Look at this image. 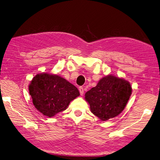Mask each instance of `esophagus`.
I'll list each match as a JSON object with an SVG mask.
<instances>
[{
	"label": "esophagus",
	"mask_w": 160,
	"mask_h": 160,
	"mask_svg": "<svg viewBox=\"0 0 160 160\" xmlns=\"http://www.w3.org/2000/svg\"><path fill=\"white\" fill-rule=\"evenodd\" d=\"M79 91H80V93L81 95H83V93H84V88L83 87H79Z\"/></svg>",
	"instance_id": "34e87169"
}]
</instances>
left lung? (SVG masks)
<instances>
[{
	"label": "left lung",
	"mask_w": 160,
	"mask_h": 160,
	"mask_svg": "<svg viewBox=\"0 0 160 160\" xmlns=\"http://www.w3.org/2000/svg\"><path fill=\"white\" fill-rule=\"evenodd\" d=\"M129 82L108 75L85 93L91 112L102 121L118 116L124 110L132 94Z\"/></svg>",
	"instance_id": "obj_1"
}]
</instances>
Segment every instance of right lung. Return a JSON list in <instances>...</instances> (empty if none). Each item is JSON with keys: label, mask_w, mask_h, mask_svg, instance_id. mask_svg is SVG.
<instances>
[{"label": "right lung", "mask_w": 160, "mask_h": 160, "mask_svg": "<svg viewBox=\"0 0 160 160\" xmlns=\"http://www.w3.org/2000/svg\"><path fill=\"white\" fill-rule=\"evenodd\" d=\"M28 89L36 109L49 117L66 110L70 102L80 95L78 88L68 80L46 73L37 74Z\"/></svg>", "instance_id": "obj_1"}]
</instances>
